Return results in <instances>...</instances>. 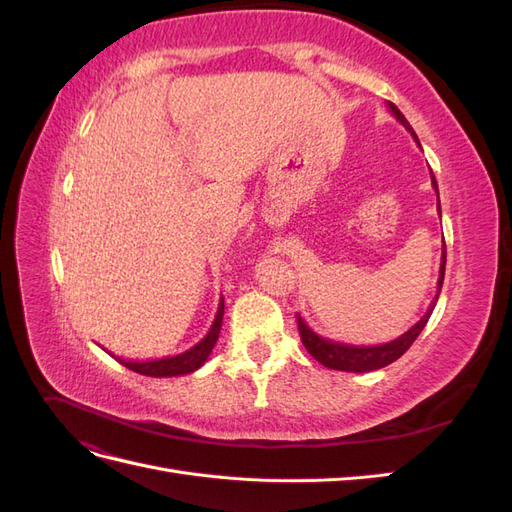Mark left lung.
<instances>
[{
  "instance_id": "1",
  "label": "left lung",
  "mask_w": 512,
  "mask_h": 512,
  "mask_svg": "<svg viewBox=\"0 0 512 512\" xmlns=\"http://www.w3.org/2000/svg\"><path fill=\"white\" fill-rule=\"evenodd\" d=\"M389 108H391V113L397 117V121L401 123V126H404V128L414 136V141L418 143V138H416L412 126L408 123V119H406L404 115H401L399 108H397L393 102H389ZM418 147H421V143H418ZM431 185H433V190L438 192V183H436V177H433V173H431ZM438 211H440V196H438ZM440 213H442V211H440ZM444 269H446V245L442 247L438 292H436V297H433V301H431V305H429V309H427V314H425L421 320H418L410 331H406L401 337L393 339V342L380 344V346H348V344H337V342H331V339H324V337H320L318 333H314L312 329L307 327V322L297 314V324H299V333H301L303 346L307 348V352L312 354L320 365L329 367V369H337V371H356V374H359V371H374V369L391 365L393 361H397L399 356L404 354V352L412 346L414 339H416L418 335H421V331L425 329V324H427V320H429V316H431V312H433V307H436L438 294H440V290H442Z\"/></svg>"
}]
</instances>
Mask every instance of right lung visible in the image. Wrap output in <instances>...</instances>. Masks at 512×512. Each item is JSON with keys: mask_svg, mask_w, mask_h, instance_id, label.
Listing matches in <instances>:
<instances>
[{"mask_svg": "<svg viewBox=\"0 0 512 512\" xmlns=\"http://www.w3.org/2000/svg\"><path fill=\"white\" fill-rule=\"evenodd\" d=\"M222 318H224V299H220L218 314H215V320L211 324L209 333L200 339L194 348L185 350L177 356H166V359H156V361H123V359H117V361L121 365H126L128 369L136 371V374L151 376V378H170V376L192 374V371L205 365L207 356L211 354L215 342H218L220 329H222Z\"/></svg>", "mask_w": 512, "mask_h": 512, "instance_id": "right-lung-1", "label": "right lung"}]
</instances>
